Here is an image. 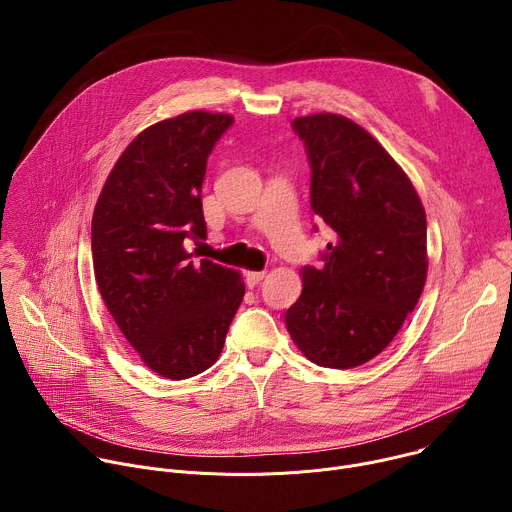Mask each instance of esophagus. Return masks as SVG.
Segmentation results:
<instances>
[{
  "label": "esophagus",
  "instance_id": "1",
  "mask_svg": "<svg viewBox=\"0 0 512 512\" xmlns=\"http://www.w3.org/2000/svg\"><path fill=\"white\" fill-rule=\"evenodd\" d=\"M265 277V271H245V281L249 287L257 285Z\"/></svg>",
  "mask_w": 512,
  "mask_h": 512
}]
</instances>
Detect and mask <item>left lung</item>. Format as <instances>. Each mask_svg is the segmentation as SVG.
Masks as SVG:
<instances>
[{
  "mask_svg": "<svg viewBox=\"0 0 512 512\" xmlns=\"http://www.w3.org/2000/svg\"><path fill=\"white\" fill-rule=\"evenodd\" d=\"M312 164L310 204L334 231L322 267H304L285 326L302 354L352 369L383 352L415 310L427 279L421 198L383 145L352 119H294Z\"/></svg>",
  "mask_w": 512,
  "mask_h": 512,
  "instance_id": "left-lung-1",
  "label": "left lung"
}]
</instances>
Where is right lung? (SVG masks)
I'll use <instances>...</instances> for the list:
<instances>
[{
    "label": "right lung",
    "mask_w": 512,
    "mask_h": 512,
    "mask_svg": "<svg viewBox=\"0 0 512 512\" xmlns=\"http://www.w3.org/2000/svg\"><path fill=\"white\" fill-rule=\"evenodd\" d=\"M233 115L186 111L133 137L97 198L91 251L99 294L145 367L182 381L221 356L243 302L241 271L192 261L204 239L206 160Z\"/></svg>",
    "instance_id": "1"
}]
</instances>
